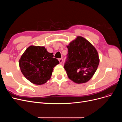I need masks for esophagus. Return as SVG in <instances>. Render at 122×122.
<instances>
[{
    "label": "esophagus",
    "instance_id": "1",
    "mask_svg": "<svg viewBox=\"0 0 122 122\" xmlns=\"http://www.w3.org/2000/svg\"><path fill=\"white\" fill-rule=\"evenodd\" d=\"M58 61H59V62H60V64H61L62 62V61H63V59L61 58H59L58 59Z\"/></svg>",
    "mask_w": 122,
    "mask_h": 122
}]
</instances>
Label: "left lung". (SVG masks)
I'll use <instances>...</instances> for the list:
<instances>
[{"instance_id":"obj_1","label":"left lung","mask_w":122,"mask_h":122,"mask_svg":"<svg viewBox=\"0 0 122 122\" xmlns=\"http://www.w3.org/2000/svg\"><path fill=\"white\" fill-rule=\"evenodd\" d=\"M64 68L69 78L77 83L88 81L96 71L99 64L97 51L86 39L78 36L67 46Z\"/></svg>"}]
</instances>
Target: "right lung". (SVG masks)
Masks as SVG:
<instances>
[{
	"instance_id": "obj_1",
	"label": "right lung",
	"mask_w": 122,
	"mask_h": 122,
	"mask_svg": "<svg viewBox=\"0 0 122 122\" xmlns=\"http://www.w3.org/2000/svg\"><path fill=\"white\" fill-rule=\"evenodd\" d=\"M21 71L25 78L35 84L46 83L52 75L53 68L60 62L44 47L27 48L19 61Z\"/></svg>"
}]
</instances>
